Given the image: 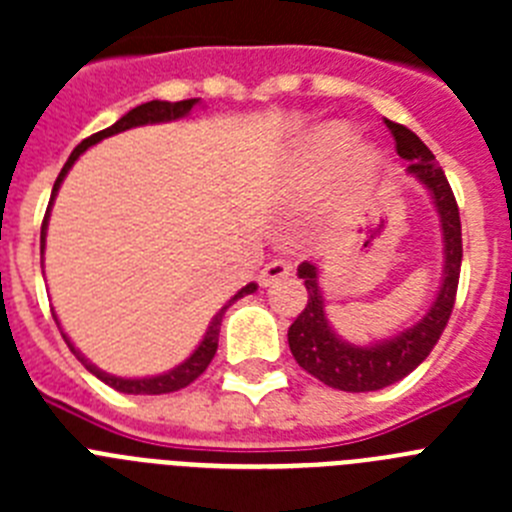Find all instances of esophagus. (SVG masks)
<instances>
[{
  "label": "esophagus",
  "mask_w": 512,
  "mask_h": 512,
  "mask_svg": "<svg viewBox=\"0 0 512 512\" xmlns=\"http://www.w3.org/2000/svg\"><path fill=\"white\" fill-rule=\"evenodd\" d=\"M289 274H292V266H289V261L274 259V261H269V264H266L264 269H261L259 282L264 284V287H269V284L279 282V279L289 277Z\"/></svg>",
  "instance_id": "obj_1"
}]
</instances>
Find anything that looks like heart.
Segmentation results:
<instances>
[{"instance_id": "heart-1", "label": "heart", "mask_w": 512, "mask_h": 512, "mask_svg": "<svg viewBox=\"0 0 512 512\" xmlns=\"http://www.w3.org/2000/svg\"><path fill=\"white\" fill-rule=\"evenodd\" d=\"M354 143V133L343 122H328L323 128H318L315 133L307 138V143L300 151V166H297V174L312 179L315 174L325 169H333L338 164V158H343V153L351 148ZM374 158L369 153H359L354 158V174L364 176L366 171L372 169Z\"/></svg>"}]
</instances>
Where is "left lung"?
Masks as SVG:
<instances>
[{
	"label": "left lung",
	"mask_w": 512,
	"mask_h": 512,
	"mask_svg": "<svg viewBox=\"0 0 512 512\" xmlns=\"http://www.w3.org/2000/svg\"><path fill=\"white\" fill-rule=\"evenodd\" d=\"M395 138V148L408 164V174L431 189L433 202H436L438 217H441L443 230V282L438 289L436 302L425 312L423 320L413 328L402 330L400 336L390 341L374 343V346H354L333 333L325 318V302L320 295L318 266L310 261H302L297 274L307 287V305L297 315V320L289 325V351L297 364L320 379L333 390L343 392H374L382 387L400 382L408 377L415 366L425 361L433 346L441 338L443 328L449 323L451 310H454L456 287H459L461 271V220L459 205L449 187V179L438 166L431 148L410 128L400 122L384 120Z\"/></svg>",
	"instance_id": "1"
}]
</instances>
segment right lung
Returning <instances> with one entry per match:
<instances>
[{"label": "right lung", "mask_w": 512, "mask_h": 512, "mask_svg": "<svg viewBox=\"0 0 512 512\" xmlns=\"http://www.w3.org/2000/svg\"><path fill=\"white\" fill-rule=\"evenodd\" d=\"M200 102V99H182V102H161V99H153V102H146V104H138L135 110H130L128 115H122L120 120L112 125V128H104L99 130V133L89 135L87 140H81L79 146L74 148V153L69 156V161L63 164L61 174H58L56 184H53V192H51V202H48V210H45V217H43V228H40V256H43V248H45V228H48V215H51V205L53 200H56V192L58 187H61L63 176L69 174V169L74 166L76 158L81 156V153L87 151L89 146H94V143H99L102 138H110V135L115 133H122V130H130V128H138V125H148V122H169V120H179V117H187L189 112H192L194 104ZM251 292H256V284H246V287L238 292V295L230 297L228 305L223 307V310L217 312L215 318H212L210 328H207L205 338L200 341V346L194 348V354L189 356L184 364H179L176 369H171V372L166 374H158V377H146V379H122V377H112V374L102 372V369H97V366L92 364V361H87L84 356L79 354L74 348V343L66 338V343H69V348L76 354V359L81 361V364L87 366L89 372L94 374L97 379H102L104 384H110L112 390L117 392H125V395H166V392H176L182 390V387H187V384H192L194 379L200 377L202 372H205L207 366H210L212 356H215L217 351V336H220V323H223V315L225 310H228L230 305H233L235 300H241L243 295H251ZM58 323V318H56Z\"/></svg>", "instance_id": "1"}]
</instances>
